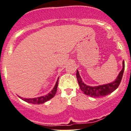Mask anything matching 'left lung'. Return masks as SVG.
I'll list each match as a JSON object with an SVG mask.
<instances>
[{
	"mask_svg": "<svg viewBox=\"0 0 131 131\" xmlns=\"http://www.w3.org/2000/svg\"><path fill=\"white\" fill-rule=\"evenodd\" d=\"M125 69V62L124 60L123 61V68L122 71L120 72L119 74L117 76V78L116 79L115 81L111 83L107 84L102 85L91 86L86 85L82 81L81 78L80 73L78 70L77 71V78L78 80V82L80 85V87L82 91L85 95H89L92 97H103L105 95H107L109 94L112 93V92L116 90L118 87L119 84H120L122 76L123 74Z\"/></svg>",
	"mask_w": 131,
	"mask_h": 131,
	"instance_id": "left-lung-1",
	"label": "left lung"
}]
</instances>
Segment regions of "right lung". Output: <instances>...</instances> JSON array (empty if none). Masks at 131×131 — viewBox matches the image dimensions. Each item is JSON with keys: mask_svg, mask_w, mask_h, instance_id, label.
Returning <instances> with one entry per match:
<instances>
[{"mask_svg": "<svg viewBox=\"0 0 131 131\" xmlns=\"http://www.w3.org/2000/svg\"><path fill=\"white\" fill-rule=\"evenodd\" d=\"M59 78H58V80L56 82V84L53 88V89L48 94L45 95V96H41L40 97H37V98L34 99H23L22 97H19L20 99H21L22 100H23L25 102L27 103H31V104H43V103L46 102L47 101L50 100L51 99H52L53 97L54 96V95L56 94V91H57V88H58V81H59Z\"/></svg>", "mask_w": 131, "mask_h": 131, "instance_id": "1", "label": "right lung"}]
</instances>
